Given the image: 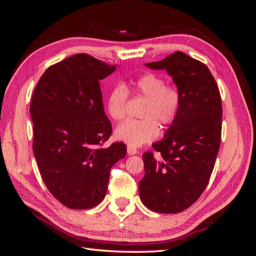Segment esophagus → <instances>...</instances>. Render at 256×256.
<instances>
[{
  "label": "esophagus",
  "instance_id": "obj_1",
  "mask_svg": "<svg viewBox=\"0 0 256 256\" xmlns=\"http://www.w3.org/2000/svg\"><path fill=\"white\" fill-rule=\"evenodd\" d=\"M126 150H128V155H135V154H138L136 148H134V146H132V145H128Z\"/></svg>",
  "mask_w": 256,
  "mask_h": 256
}]
</instances>
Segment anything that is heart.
Wrapping results in <instances>:
<instances>
[{
	"mask_svg": "<svg viewBox=\"0 0 256 256\" xmlns=\"http://www.w3.org/2000/svg\"><path fill=\"white\" fill-rule=\"evenodd\" d=\"M134 91L145 98L148 103L144 106L140 116L142 120H128L120 124L114 131L118 140L132 146H140L150 143L160 135V124L162 128L174 123L180 106V94L172 86L165 84V80L156 74H145L132 84ZM128 90L123 84H118L108 96V114L114 121H121L126 114Z\"/></svg>",
	"mask_w": 256,
	"mask_h": 256,
	"instance_id": "obj_1",
	"label": "heart"
}]
</instances>
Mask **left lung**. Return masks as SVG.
Segmentation results:
<instances>
[{
  "label": "left lung",
  "mask_w": 256,
  "mask_h": 256,
  "mask_svg": "<svg viewBox=\"0 0 256 256\" xmlns=\"http://www.w3.org/2000/svg\"><path fill=\"white\" fill-rule=\"evenodd\" d=\"M145 66L166 70L180 94V106L164 138L152 145L160 162L150 152L143 154L140 197L155 212L178 214L198 200L214 170L221 140L220 91L209 68L182 52Z\"/></svg>",
  "instance_id": "obj_1"
}]
</instances>
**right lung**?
Returning <instances> with one entry per match:
<instances>
[{
	"mask_svg": "<svg viewBox=\"0 0 256 256\" xmlns=\"http://www.w3.org/2000/svg\"><path fill=\"white\" fill-rule=\"evenodd\" d=\"M110 66L77 54L48 68L30 102L32 152L47 189L70 209H90L104 199L111 167L126 155V145L103 143L112 134L100 80Z\"/></svg>",
	"mask_w": 256,
	"mask_h": 256,
	"instance_id": "1",
	"label": "right lung"
}]
</instances>
